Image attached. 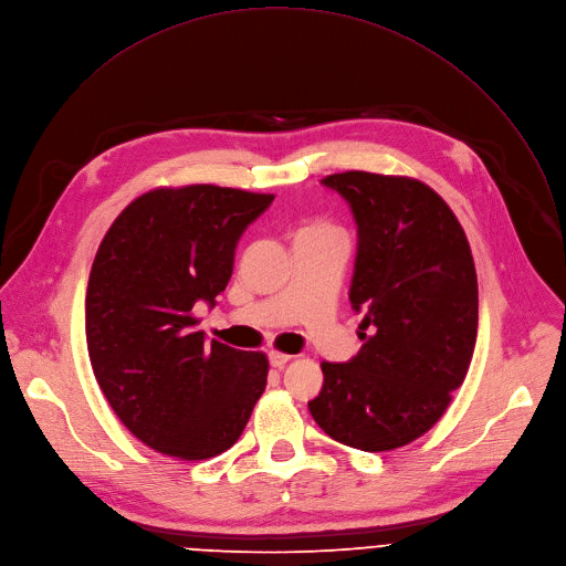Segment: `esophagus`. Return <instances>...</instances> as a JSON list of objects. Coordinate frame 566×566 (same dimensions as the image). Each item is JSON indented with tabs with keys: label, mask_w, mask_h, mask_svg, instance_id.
I'll return each instance as SVG.
<instances>
[{
	"label": "esophagus",
	"mask_w": 566,
	"mask_h": 566,
	"mask_svg": "<svg viewBox=\"0 0 566 566\" xmlns=\"http://www.w3.org/2000/svg\"><path fill=\"white\" fill-rule=\"evenodd\" d=\"M268 359H270V366H272V368H283L292 357H290V355H283V353L272 350V353H268Z\"/></svg>",
	"instance_id": "1"
}]
</instances>
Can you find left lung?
<instances>
[{"mask_svg":"<svg viewBox=\"0 0 566 566\" xmlns=\"http://www.w3.org/2000/svg\"><path fill=\"white\" fill-rule=\"evenodd\" d=\"M357 224L350 305L364 314L361 350L323 361L307 401L336 441L381 453L437 423L471 366L478 274L460 220L423 182L368 171L332 174Z\"/></svg>","mask_w":566,"mask_h":566,"instance_id":"left-lung-1","label":"left lung"}]
</instances>
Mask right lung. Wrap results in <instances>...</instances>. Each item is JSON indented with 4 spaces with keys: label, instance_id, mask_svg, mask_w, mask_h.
Instances as JSON below:
<instances>
[{
    "label": "right lung",
    "instance_id": "right-lung-1",
    "mask_svg": "<svg viewBox=\"0 0 566 566\" xmlns=\"http://www.w3.org/2000/svg\"><path fill=\"white\" fill-rule=\"evenodd\" d=\"M272 200L216 185L156 189L99 243L86 287L93 375L158 453L187 462L224 453L265 390V355L209 344L191 310L216 305L241 237Z\"/></svg>",
    "mask_w": 566,
    "mask_h": 566
}]
</instances>
